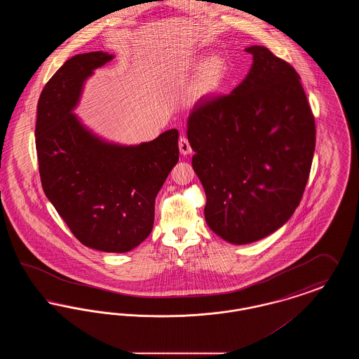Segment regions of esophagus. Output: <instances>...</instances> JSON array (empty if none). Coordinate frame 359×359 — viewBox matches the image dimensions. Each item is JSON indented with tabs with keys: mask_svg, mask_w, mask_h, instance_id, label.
Here are the masks:
<instances>
[{
	"mask_svg": "<svg viewBox=\"0 0 359 359\" xmlns=\"http://www.w3.org/2000/svg\"><path fill=\"white\" fill-rule=\"evenodd\" d=\"M179 151L183 156H187L192 152V148H191V144H189L187 137L183 136L179 138Z\"/></svg>",
	"mask_w": 359,
	"mask_h": 359,
	"instance_id": "1",
	"label": "esophagus"
}]
</instances>
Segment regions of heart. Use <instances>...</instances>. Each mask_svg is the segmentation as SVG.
<instances>
[{"label":"heart","instance_id":"obj_1","mask_svg":"<svg viewBox=\"0 0 359 359\" xmlns=\"http://www.w3.org/2000/svg\"><path fill=\"white\" fill-rule=\"evenodd\" d=\"M226 69L227 66L223 57L221 56L208 57L199 72L196 90L202 95H210L215 93L222 83L223 78L226 75Z\"/></svg>","mask_w":359,"mask_h":359}]
</instances>
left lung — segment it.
<instances>
[{
  "label": "left lung",
  "mask_w": 359,
  "mask_h": 359,
  "mask_svg": "<svg viewBox=\"0 0 359 359\" xmlns=\"http://www.w3.org/2000/svg\"><path fill=\"white\" fill-rule=\"evenodd\" d=\"M230 94L201 98L188 116L192 168L205 188V218L243 245L272 234L303 198L315 152V118L300 76L266 47Z\"/></svg>",
  "instance_id": "obj_1"
}]
</instances>
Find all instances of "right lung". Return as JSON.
Returning a JSON list of instances; mask_svg holds the SVG:
<instances>
[{
  "label": "right lung",
  "instance_id": "right-lung-1",
  "mask_svg": "<svg viewBox=\"0 0 359 359\" xmlns=\"http://www.w3.org/2000/svg\"><path fill=\"white\" fill-rule=\"evenodd\" d=\"M113 57L79 53L57 69L40 94L34 136L41 186L75 238L125 253L152 231L156 195L179 160V132L123 147L94 136L71 113L86 79Z\"/></svg>",
  "mask_w": 359,
  "mask_h": 359
}]
</instances>
